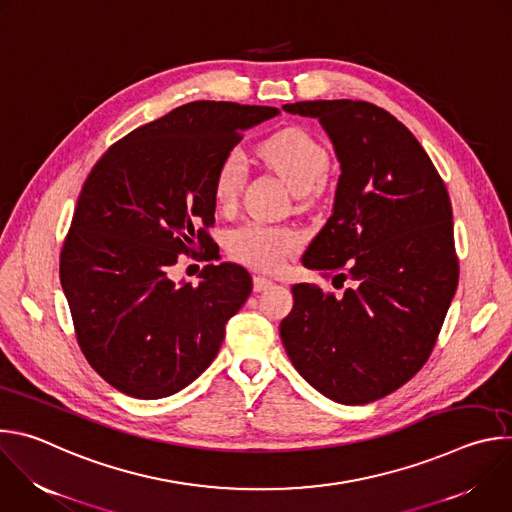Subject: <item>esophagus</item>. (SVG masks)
<instances>
[{
  "label": "esophagus",
  "instance_id": "obj_1",
  "mask_svg": "<svg viewBox=\"0 0 512 512\" xmlns=\"http://www.w3.org/2000/svg\"><path fill=\"white\" fill-rule=\"evenodd\" d=\"M273 285V279L271 277H265V275H255L253 277V289L255 291H265L267 287Z\"/></svg>",
  "mask_w": 512,
  "mask_h": 512
}]
</instances>
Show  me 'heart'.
I'll use <instances>...</instances> for the list:
<instances>
[{
    "label": "heart",
    "instance_id": "1",
    "mask_svg": "<svg viewBox=\"0 0 512 512\" xmlns=\"http://www.w3.org/2000/svg\"><path fill=\"white\" fill-rule=\"evenodd\" d=\"M263 160L273 166L294 192L318 190L328 174L330 158L324 145L304 129L289 127L273 133L261 143ZM247 174L241 150H231L214 176V198L218 204H231L243 188ZM300 237L287 227H275L261 221L241 225L229 235V251L235 259L257 267L275 269L296 251Z\"/></svg>",
    "mask_w": 512,
    "mask_h": 512
}]
</instances>
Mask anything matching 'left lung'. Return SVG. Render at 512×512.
Returning a JSON list of instances; mask_svg holds the SVG:
<instances>
[{"label": "left lung", "instance_id": "8db88e82", "mask_svg": "<svg viewBox=\"0 0 512 512\" xmlns=\"http://www.w3.org/2000/svg\"><path fill=\"white\" fill-rule=\"evenodd\" d=\"M340 164L332 216L306 249L308 269L350 279L344 296L298 283L279 336L296 371L342 405L373 403L429 358L458 287L452 202L413 133L364 101H300Z\"/></svg>", "mask_w": 512, "mask_h": 512}]
</instances>
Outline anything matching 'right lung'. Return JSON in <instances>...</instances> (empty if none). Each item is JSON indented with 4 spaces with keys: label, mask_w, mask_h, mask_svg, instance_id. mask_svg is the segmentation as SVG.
<instances>
[{
    "label": "right lung",
    "mask_w": 512,
    "mask_h": 512,
    "mask_svg": "<svg viewBox=\"0 0 512 512\" xmlns=\"http://www.w3.org/2000/svg\"><path fill=\"white\" fill-rule=\"evenodd\" d=\"M275 107L194 101L137 127L91 170L60 253V283L91 367L135 399L198 379L247 302L237 263L206 265L198 285L170 277L214 223V176L243 131Z\"/></svg>",
    "instance_id": "add662e5"
}]
</instances>
